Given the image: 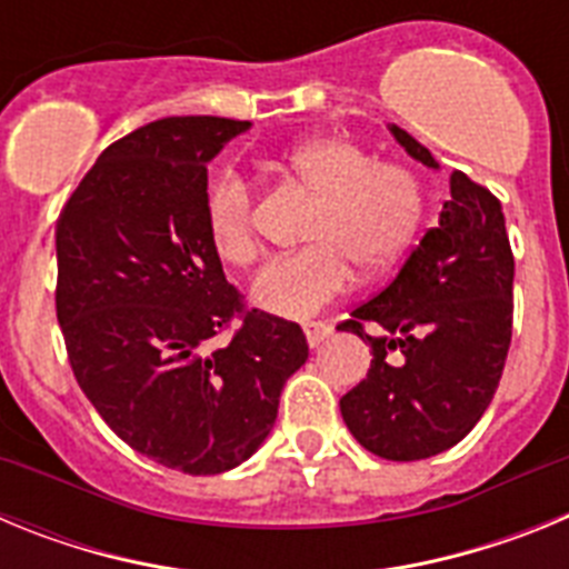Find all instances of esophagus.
<instances>
[{"label":"esophagus","mask_w":569,"mask_h":569,"mask_svg":"<svg viewBox=\"0 0 569 569\" xmlns=\"http://www.w3.org/2000/svg\"><path fill=\"white\" fill-rule=\"evenodd\" d=\"M330 333H333V328H330L328 321H305V336H308L310 347L325 345Z\"/></svg>","instance_id":"1"}]
</instances>
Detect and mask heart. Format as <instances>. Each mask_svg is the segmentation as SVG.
Returning <instances> with one entry per match:
<instances>
[{
  "mask_svg": "<svg viewBox=\"0 0 569 569\" xmlns=\"http://www.w3.org/2000/svg\"><path fill=\"white\" fill-rule=\"evenodd\" d=\"M281 168L313 196L301 253L279 259L253 281V299L279 319H310L350 284V268L370 276L390 268L413 241L425 216V184L401 162H376L347 136L293 144ZM208 230L219 259L248 268L259 256L253 190L224 170L208 190Z\"/></svg>",
  "mask_w": 569,
  "mask_h": 569,
  "instance_id": "obj_1",
  "label": "heart"
}]
</instances>
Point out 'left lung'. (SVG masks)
Here are the masks:
<instances>
[{"instance_id": "1", "label": "left lung", "mask_w": 569, "mask_h": 569, "mask_svg": "<svg viewBox=\"0 0 569 569\" xmlns=\"http://www.w3.org/2000/svg\"><path fill=\"white\" fill-rule=\"evenodd\" d=\"M390 130L413 159L439 168L407 130ZM512 268L501 202L453 170L439 224L387 288L339 321L373 350L367 379L339 401L365 450L390 461L430 459L476 427L510 350Z\"/></svg>"}]
</instances>
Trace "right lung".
Masks as SVG:
<instances>
[{
	"instance_id": "obj_1",
	"label": "right lung",
	"mask_w": 569,
	"mask_h": 569,
	"mask_svg": "<svg viewBox=\"0 0 569 569\" xmlns=\"http://www.w3.org/2000/svg\"><path fill=\"white\" fill-rule=\"evenodd\" d=\"M248 128L144 124L102 150L57 222V319L82 393L136 453L190 476L253 456L308 361L299 325L248 308L210 241L208 162Z\"/></svg>"
}]
</instances>
